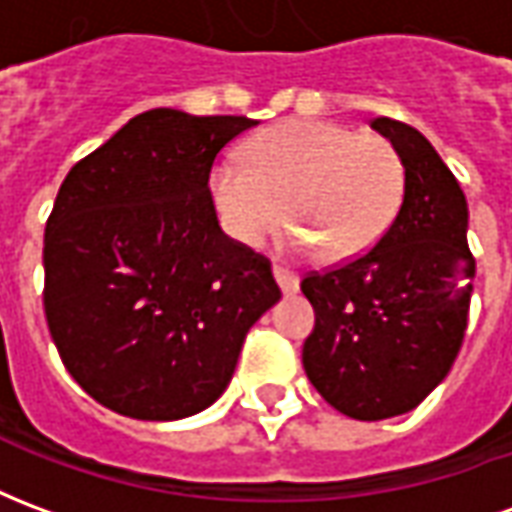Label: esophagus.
Masks as SVG:
<instances>
[{
	"mask_svg": "<svg viewBox=\"0 0 512 512\" xmlns=\"http://www.w3.org/2000/svg\"><path fill=\"white\" fill-rule=\"evenodd\" d=\"M274 279H277L279 290H282L285 296H293V293H299V277H296L293 271H285V268H274Z\"/></svg>",
	"mask_w": 512,
	"mask_h": 512,
	"instance_id": "1",
	"label": "esophagus"
}]
</instances>
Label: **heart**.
I'll return each instance as SVG.
<instances>
[{
  "label": "heart",
  "mask_w": 512,
  "mask_h": 512,
  "mask_svg": "<svg viewBox=\"0 0 512 512\" xmlns=\"http://www.w3.org/2000/svg\"><path fill=\"white\" fill-rule=\"evenodd\" d=\"M246 161L213 167L211 200L241 246H260L285 219V244L329 263L370 252L395 222L406 169L395 145L329 120H288L255 136Z\"/></svg>",
  "instance_id": "obj_1"
}]
</instances>
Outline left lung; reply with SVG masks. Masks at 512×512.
Here are the masks:
<instances>
[{
	"mask_svg": "<svg viewBox=\"0 0 512 512\" xmlns=\"http://www.w3.org/2000/svg\"><path fill=\"white\" fill-rule=\"evenodd\" d=\"M406 169L403 205L367 255L310 274L315 310L304 370L323 400L365 422L417 408L450 373L472 299L469 208L458 180L417 128L376 117Z\"/></svg>",
	"mask_w": 512,
	"mask_h": 512,
	"instance_id": "1",
	"label": "left lung"
}]
</instances>
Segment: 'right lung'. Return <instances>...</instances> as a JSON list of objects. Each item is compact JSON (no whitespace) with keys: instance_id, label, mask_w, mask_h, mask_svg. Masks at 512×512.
<instances>
[{"instance_id":"right-lung-1","label":"right lung","mask_w":512,"mask_h":512,"mask_svg":"<svg viewBox=\"0 0 512 512\" xmlns=\"http://www.w3.org/2000/svg\"><path fill=\"white\" fill-rule=\"evenodd\" d=\"M252 126L150 109L62 180L46 321L76 384L123 417L172 422L219 400L282 296L266 257L222 233L208 189L216 153Z\"/></svg>"}]
</instances>
